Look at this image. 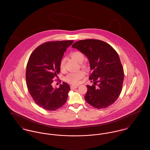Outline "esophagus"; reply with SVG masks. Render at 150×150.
Returning a JSON list of instances; mask_svg holds the SVG:
<instances>
[{
  "mask_svg": "<svg viewBox=\"0 0 150 150\" xmlns=\"http://www.w3.org/2000/svg\"><path fill=\"white\" fill-rule=\"evenodd\" d=\"M79 86H71V89H76V88H78Z\"/></svg>",
  "mask_w": 150,
  "mask_h": 150,
  "instance_id": "obj_1",
  "label": "esophagus"
}]
</instances>
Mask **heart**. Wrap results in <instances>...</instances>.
Segmentation results:
<instances>
[{"instance_id":"heart-1","label":"heart","mask_w":150,"mask_h":150,"mask_svg":"<svg viewBox=\"0 0 150 150\" xmlns=\"http://www.w3.org/2000/svg\"><path fill=\"white\" fill-rule=\"evenodd\" d=\"M71 57L72 59H74L75 61H76V62H78L80 64L82 63L85 59L84 54L80 51H75L72 52L71 54ZM64 64H65V59L64 58H63L61 59L59 64L60 69L61 70L64 69ZM84 75H85L84 72L82 71H80L76 72H71L67 75V76H66V80L67 82H68L70 84L76 85L78 84L80 80L84 77Z\"/></svg>"}]
</instances>
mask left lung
Returning <instances> with one entry per match:
<instances>
[{"mask_svg":"<svg viewBox=\"0 0 150 150\" xmlns=\"http://www.w3.org/2000/svg\"><path fill=\"white\" fill-rule=\"evenodd\" d=\"M72 47L88 58L92 70L89 79L94 84L86 86V101L100 109L113 104L121 93L124 78L117 53L108 44L96 39L79 40Z\"/></svg>","mask_w":150,"mask_h":150,"instance_id":"obj_1","label":"left lung"}]
</instances>
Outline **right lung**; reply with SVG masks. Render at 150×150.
I'll return each mask as SVG.
<instances>
[{"label":"right lung","mask_w":150,"mask_h":150,"mask_svg":"<svg viewBox=\"0 0 150 150\" xmlns=\"http://www.w3.org/2000/svg\"><path fill=\"white\" fill-rule=\"evenodd\" d=\"M73 40L50 42L33 51L26 66V80L29 93L36 103L47 110L54 111L67 100L70 90L63 82L58 88L52 86L53 79L60 71V62Z\"/></svg>","instance_id":"right-lung-1"}]
</instances>
